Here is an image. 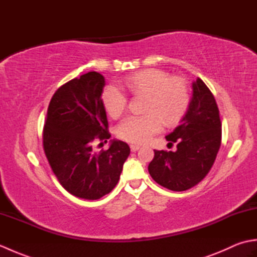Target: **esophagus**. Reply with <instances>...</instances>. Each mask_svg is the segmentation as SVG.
I'll list each match as a JSON object with an SVG mask.
<instances>
[{
    "label": "esophagus",
    "mask_w": 257,
    "mask_h": 257,
    "mask_svg": "<svg viewBox=\"0 0 257 257\" xmlns=\"http://www.w3.org/2000/svg\"><path fill=\"white\" fill-rule=\"evenodd\" d=\"M130 149H132V151H138L139 149H140V146H138V145H132L130 146Z\"/></svg>",
    "instance_id": "1"
}]
</instances>
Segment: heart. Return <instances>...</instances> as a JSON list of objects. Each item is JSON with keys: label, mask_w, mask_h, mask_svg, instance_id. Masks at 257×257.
<instances>
[{"label": "heart", "mask_w": 257, "mask_h": 257, "mask_svg": "<svg viewBox=\"0 0 257 257\" xmlns=\"http://www.w3.org/2000/svg\"><path fill=\"white\" fill-rule=\"evenodd\" d=\"M123 87L136 98H145L143 116H130L117 127L120 138L133 144H145L159 133L162 123L172 127L187 113L191 96L183 78L170 77L165 70L146 68L123 80ZM101 102L111 118L121 116L127 107L125 96L114 86H107L101 92Z\"/></svg>", "instance_id": "1"}]
</instances>
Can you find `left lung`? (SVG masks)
I'll list each match as a JSON object with an SVG mask.
<instances>
[{
    "label": "left lung",
    "instance_id": "8db88e82",
    "mask_svg": "<svg viewBox=\"0 0 257 257\" xmlns=\"http://www.w3.org/2000/svg\"><path fill=\"white\" fill-rule=\"evenodd\" d=\"M187 113L166 139L176 151L155 150L148 170L157 183L172 191H185L201 182L215 161L222 139L219 108L211 90L196 78Z\"/></svg>",
    "mask_w": 257,
    "mask_h": 257
}]
</instances>
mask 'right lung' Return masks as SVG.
<instances>
[{
	"label": "right lung",
	"mask_w": 257,
	"mask_h": 257,
	"mask_svg": "<svg viewBox=\"0 0 257 257\" xmlns=\"http://www.w3.org/2000/svg\"><path fill=\"white\" fill-rule=\"evenodd\" d=\"M105 77L89 72L55 91L43 130L48 163L62 187L77 198L98 200L116 187L129 146L111 140L108 150L96 152L95 139L111 137L101 102Z\"/></svg>",
	"instance_id": "1"
}]
</instances>
